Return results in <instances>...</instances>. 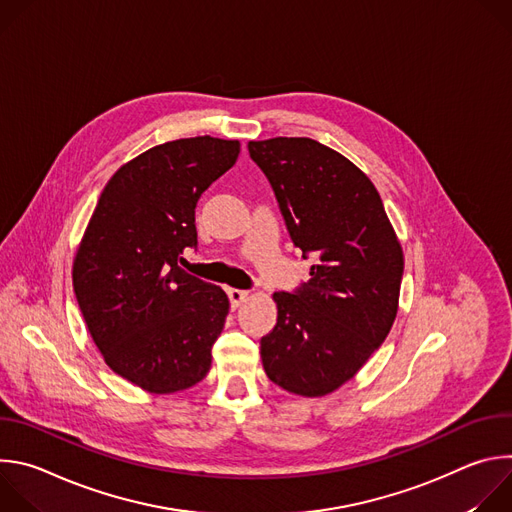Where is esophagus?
Here are the masks:
<instances>
[{"label": "esophagus", "mask_w": 512, "mask_h": 512, "mask_svg": "<svg viewBox=\"0 0 512 512\" xmlns=\"http://www.w3.org/2000/svg\"><path fill=\"white\" fill-rule=\"evenodd\" d=\"M227 294H229V300H231V308H233V310H237V308L249 298V291L235 289V287H229Z\"/></svg>", "instance_id": "1"}]
</instances>
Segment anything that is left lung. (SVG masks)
<instances>
[{
    "instance_id": "obj_1",
    "label": "left lung",
    "mask_w": 512,
    "mask_h": 512,
    "mask_svg": "<svg viewBox=\"0 0 512 512\" xmlns=\"http://www.w3.org/2000/svg\"><path fill=\"white\" fill-rule=\"evenodd\" d=\"M296 247L316 255L296 294L275 291L277 324L261 338L271 383L324 397L385 342L399 310L403 249L360 168L310 137L249 141Z\"/></svg>"
}]
</instances>
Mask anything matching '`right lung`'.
I'll list each match as a JSON object with an SVG mask.
<instances>
[{
	"mask_svg": "<svg viewBox=\"0 0 512 512\" xmlns=\"http://www.w3.org/2000/svg\"><path fill=\"white\" fill-rule=\"evenodd\" d=\"M239 139L166 141L107 182L72 261V285L107 367L131 385L172 395L210 371L229 314L225 291L178 267L196 245L200 194L239 158Z\"/></svg>",
	"mask_w": 512,
	"mask_h": 512,
	"instance_id": "obj_1",
	"label": "right lung"
}]
</instances>
